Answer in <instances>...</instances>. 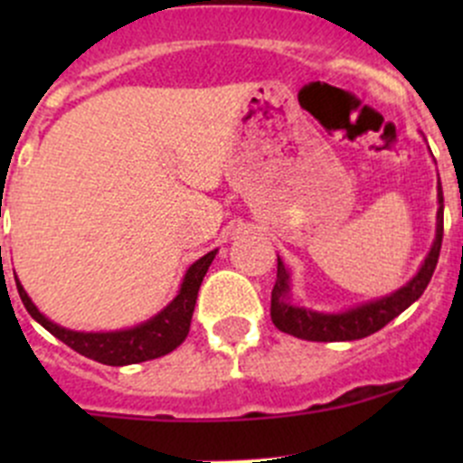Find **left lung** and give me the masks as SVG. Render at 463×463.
I'll return each mask as SVG.
<instances>
[{
    "instance_id": "1",
    "label": "left lung",
    "mask_w": 463,
    "mask_h": 463,
    "mask_svg": "<svg viewBox=\"0 0 463 463\" xmlns=\"http://www.w3.org/2000/svg\"><path fill=\"white\" fill-rule=\"evenodd\" d=\"M437 235H434L432 249L428 258L423 260L419 273L410 279L399 291L390 293L378 300L365 302L361 307L343 311V314H320V311L305 309L291 302V284H288V270L284 269V261L278 258V279L270 291V320L284 334H291L302 340H316V343H340V340H358L365 335L376 334L378 329L403 314L412 302L426 291L434 269L439 261L443 240V190L441 181H437Z\"/></svg>"
}]
</instances>
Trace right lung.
I'll return each instance as SVG.
<instances>
[{
	"label": "right lung",
	"mask_w": 463,
	"mask_h": 463,
	"mask_svg": "<svg viewBox=\"0 0 463 463\" xmlns=\"http://www.w3.org/2000/svg\"><path fill=\"white\" fill-rule=\"evenodd\" d=\"M214 255H217V250H210L208 255H203L202 260H197L185 270L179 293H176L175 300L161 314H156L154 318L143 322V325L123 331H98V334L91 331V334H87V331L64 329V326L55 325V322H51L46 316L37 311V307L33 305L29 293L24 291V287H22L17 278L15 284L17 293H20L31 318L40 322L46 331H51L64 345H69L73 352L82 354V356L91 358V361L102 363V365H134V363L165 356V354H170L172 349H176L184 343L190 331V322H193L199 287H202L203 275L208 266L213 264Z\"/></svg>",
	"instance_id": "obj_1"
}]
</instances>
